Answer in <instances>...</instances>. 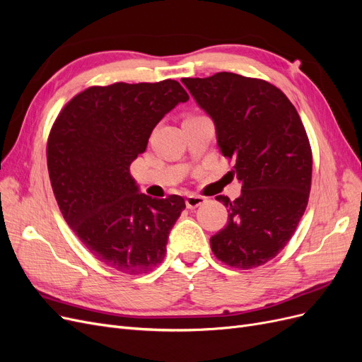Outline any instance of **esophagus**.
<instances>
[{
    "mask_svg": "<svg viewBox=\"0 0 362 362\" xmlns=\"http://www.w3.org/2000/svg\"><path fill=\"white\" fill-rule=\"evenodd\" d=\"M205 202V198H202V196H198V194H189L187 198H185V205H187V208H196Z\"/></svg>",
    "mask_w": 362,
    "mask_h": 362,
    "instance_id": "esophagus-1",
    "label": "esophagus"
}]
</instances>
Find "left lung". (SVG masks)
<instances>
[{
  "instance_id": "1",
  "label": "left lung",
  "mask_w": 362,
  "mask_h": 362,
  "mask_svg": "<svg viewBox=\"0 0 362 362\" xmlns=\"http://www.w3.org/2000/svg\"><path fill=\"white\" fill-rule=\"evenodd\" d=\"M181 81L211 117L217 146L235 160L242 182L235 201L216 198L228 223L210 240L213 254L235 269L262 266L288 243L308 204L313 156L302 120L267 81L233 72Z\"/></svg>"
}]
</instances>
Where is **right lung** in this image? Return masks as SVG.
<instances>
[{"instance_id": "add662e5", "label": "right lung", "mask_w": 362, "mask_h": 362, "mask_svg": "<svg viewBox=\"0 0 362 362\" xmlns=\"http://www.w3.org/2000/svg\"><path fill=\"white\" fill-rule=\"evenodd\" d=\"M189 95L175 80L95 86L74 96L48 139V172L60 211L103 264L129 275L157 267L185 202L140 193L129 166L152 129Z\"/></svg>"}]
</instances>
